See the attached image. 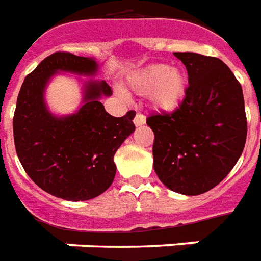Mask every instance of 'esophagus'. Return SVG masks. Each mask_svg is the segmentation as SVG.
Wrapping results in <instances>:
<instances>
[{
  "mask_svg": "<svg viewBox=\"0 0 261 261\" xmlns=\"http://www.w3.org/2000/svg\"><path fill=\"white\" fill-rule=\"evenodd\" d=\"M134 122H135V125H136V126H142V125H143V123L146 122L145 115H142V114H139V112H138V114L135 115Z\"/></svg>",
  "mask_w": 261,
  "mask_h": 261,
  "instance_id": "1",
  "label": "esophagus"
}]
</instances>
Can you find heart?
Instances as JSON below:
<instances>
[{
	"instance_id": "heart-1",
	"label": "heart",
	"mask_w": 261,
	"mask_h": 261,
	"mask_svg": "<svg viewBox=\"0 0 261 261\" xmlns=\"http://www.w3.org/2000/svg\"><path fill=\"white\" fill-rule=\"evenodd\" d=\"M129 87L138 94H149L157 110L171 111L186 95L187 77L184 71L167 64H151L129 79Z\"/></svg>"
}]
</instances>
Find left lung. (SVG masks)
I'll return each instance as SVG.
<instances>
[{"label": "left lung", "mask_w": 261, "mask_h": 261, "mask_svg": "<svg viewBox=\"0 0 261 261\" xmlns=\"http://www.w3.org/2000/svg\"><path fill=\"white\" fill-rule=\"evenodd\" d=\"M186 66V97L173 112H153V167L171 191L198 195L233 169L247 135L240 83L218 57L174 53Z\"/></svg>", "instance_id": "8db88e82"}]
</instances>
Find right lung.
Here are the masks:
<instances>
[{"label": "right lung", "mask_w": 261, "mask_h": 261, "mask_svg": "<svg viewBox=\"0 0 261 261\" xmlns=\"http://www.w3.org/2000/svg\"><path fill=\"white\" fill-rule=\"evenodd\" d=\"M97 67L90 57L56 51L25 77L18 95L12 123L18 159L33 182L57 198L86 201L108 190L116 173L114 156L135 130V111L115 118L99 102L112 94L105 81L87 84L77 114L56 118L46 110L43 91L56 71L88 75Z\"/></svg>", "instance_id": "right-lung-1"}]
</instances>
